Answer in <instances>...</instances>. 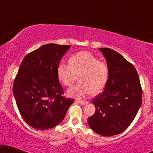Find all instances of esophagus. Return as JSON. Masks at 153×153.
<instances>
[{"instance_id": "obj_1", "label": "esophagus", "mask_w": 153, "mask_h": 153, "mask_svg": "<svg viewBox=\"0 0 153 153\" xmlns=\"http://www.w3.org/2000/svg\"><path fill=\"white\" fill-rule=\"evenodd\" d=\"M76 102H78V103L82 104V105H85V104H88V101H83V100H76Z\"/></svg>"}]
</instances>
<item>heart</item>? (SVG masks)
<instances>
[{
  "instance_id": "1",
  "label": "heart",
  "mask_w": 153,
  "mask_h": 153,
  "mask_svg": "<svg viewBox=\"0 0 153 153\" xmlns=\"http://www.w3.org/2000/svg\"><path fill=\"white\" fill-rule=\"evenodd\" d=\"M69 63L60 62L57 67L59 80L66 86L75 82L79 75L80 82L68 91L70 97L82 98L101 92L106 84L108 68L105 62L88 51H79L71 56Z\"/></svg>"
}]
</instances>
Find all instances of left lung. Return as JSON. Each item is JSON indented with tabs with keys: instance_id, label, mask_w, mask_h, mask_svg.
Wrapping results in <instances>:
<instances>
[{
	"instance_id": "left-lung-1",
	"label": "left lung",
	"mask_w": 153,
	"mask_h": 153,
	"mask_svg": "<svg viewBox=\"0 0 153 153\" xmlns=\"http://www.w3.org/2000/svg\"><path fill=\"white\" fill-rule=\"evenodd\" d=\"M105 57L108 77L104 91L93 99V116L88 118L98 134L111 137L122 133L134 119L142 103V89L134 66L120 53L99 49Z\"/></svg>"
}]
</instances>
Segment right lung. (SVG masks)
<instances>
[{
	"label": "right lung",
	"instance_id": "1",
	"mask_svg": "<svg viewBox=\"0 0 153 153\" xmlns=\"http://www.w3.org/2000/svg\"><path fill=\"white\" fill-rule=\"evenodd\" d=\"M70 45L47 44L25 56L13 84L21 116L37 129H51L63 120L74 102L64 97L57 67Z\"/></svg>",
	"mask_w": 153,
	"mask_h": 153
}]
</instances>
